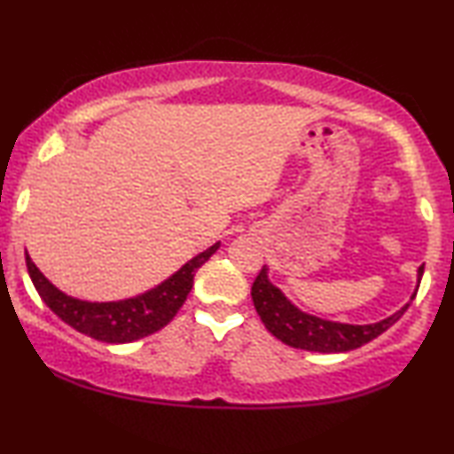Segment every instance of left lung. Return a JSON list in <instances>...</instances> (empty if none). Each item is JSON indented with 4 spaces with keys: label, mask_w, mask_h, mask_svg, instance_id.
<instances>
[{
    "label": "left lung",
    "mask_w": 454,
    "mask_h": 454,
    "mask_svg": "<svg viewBox=\"0 0 454 454\" xmlns=\"http://www.w3.org/2000/svg\"><path fill=\"white\" fill-rule=\"evenodd\" d=\"M421 275H424V266H419L418 270V287ZM415 294H418V289H415ZM415 294L411 295V300H415ZM252 301L260 320L278 340H283L289 347H295V349L318 353H343L370 343L378 334L393 326L411 306V301H409L399 312L380 322H374V325H343V322L322 320L318 316L297 309L281 294V289L269 281L266 266H262V270L258 272L256 281L252 285Z\"/></svg>",
    "instance_id": "1"
}]
</instances>
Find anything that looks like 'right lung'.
Listing matches in <instances>:
<instances>
[{"label": "right lung", "instance_id": "right-lung-1", "mask_svg": "<svg viewBox=\"0 0 454 454\" xmlns=\"http://www.w3.org/2000/svg\"><path fill=\"white\" fill-rule=\"evenodd\" d=\"M219 241L208 250L198 254L188 264H184L176 275L160 283L146 294L129 297L121 301H82L70 297L51 285L45 275L36 269L27 254V269L35 289L39 291L41 300L58 314L66 325L76 328L86 337L103 340V343H132L145 339L148 334L160 331L169 325L173 316L184 306L194 275L213 254L219 250Z\"/></svg>", "mask_w": 454, "mask_h": 454}]
</instances>
